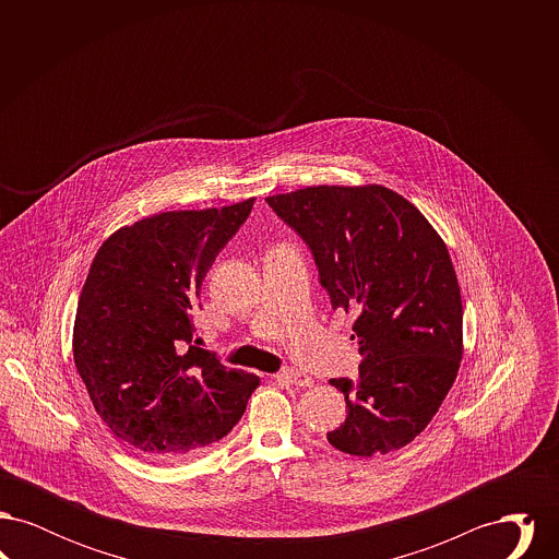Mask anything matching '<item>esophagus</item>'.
Instances as JSON below:
<instances>
[{
    "mask_svg": "<svg viewBox=\"0 0 559 559\" xmlns=\"http://www.w3.org/2000/svg\"><path fill=\"white\" fill-rule=\"evenodd\" d=\"M276 379L287 381V383H292V385H299V388H310V385L314 383L310 374H306V372L299 371V369H293V367L283 369V371L276 374Z\"/></svg>",
    "mask_w": 559,
    "mask_h": 559,
    "instance_id": "obj_1",
    "label": "esophagus"
}]
</instances>
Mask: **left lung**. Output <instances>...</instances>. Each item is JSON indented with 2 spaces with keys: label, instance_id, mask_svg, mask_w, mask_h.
I'll return each instance as SVG.
<instances>
[{
  "label": "left lung",
  "instance_id": "1",
  "mask_svg": "<svg viewBox=\"0 0 559 559\" xmlns=\"http://www.w3.org/2000/svg\"><path fill=\"white\" fill-rule=\"evenodd\" d=\"M308 245L333 310L354 312L358 381L331 379L346 421L337 451L372 456L419 436L447 399L463 354V306L444 240L383 187H310L267 197Z\"/></svg>",
  "mask_w": 559,
  "mask_h": 559
}]
</instances>
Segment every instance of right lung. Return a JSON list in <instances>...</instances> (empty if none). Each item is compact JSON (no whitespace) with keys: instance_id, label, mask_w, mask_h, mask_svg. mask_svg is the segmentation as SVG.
Returning <instances> with one entry per match:
<instances>
[{"instance_id":"add662e5","label":"right lung","mask_w":559,"mask_h":559,"mask_svg":"<svg viewBox=\"0 0 559 559\" xmlns=\"http://www.w3.org/2000/svg\"><path fill=\"white\" fill-rule=\"evenodd\" d=\"M253 199L135 222L98 249L81 289L73 356L92 404L132 451L174 463L239 424L260 385L199 347L192 314Z\"/></svg>"}]
</instances>
